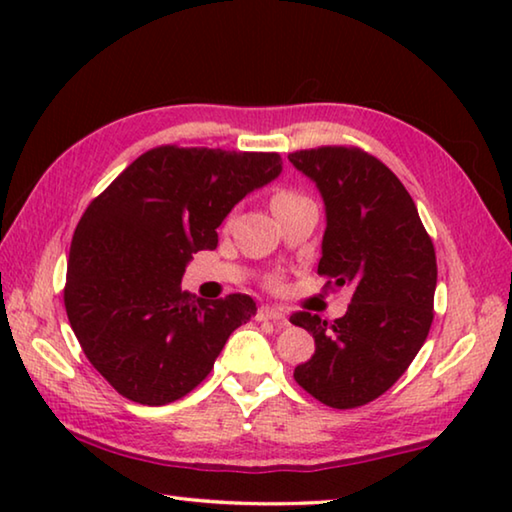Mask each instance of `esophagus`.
<instances>
[{"mask_svg":"<svg viewBox=\"0 0 512 512\" xmlns=\"http://www.w3.org/2000/svg\"><path fill=\"white\" fill-rule=\"evenodd\" d=\"M257 320H273V323L284 325V323H287V316H284L282 309L271 307V305H262L257 311Z\"/></svg>","mask_w":512,"mask_h":512,"instance_id":"34e87169","label":"esophagus"}]
</instances>
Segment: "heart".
<instances>
[{"mask_svg": "<svg viewBox=\"0 0 512 512\" xmlns=\"http://www.w3.org/2000/svg\"><path fill=\"white\" fill-rule=\"evenodd\" d=\"M298 198H302V196L293 194V192H280V194H277V196L273 198V207L284 205V203H291V201H298Z\"/></svg>", "mask_w": 512, "mask_h": 512, "instance_id": "1", "label": "heart"}]
</instances>
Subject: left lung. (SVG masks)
<instances>
[{"mask_svg":"<svg viewBox=\"0 0 512 512\" xmlns=\"http://www.w3.org/2000/svg\"><path fill=\"white\" fill-rule=\"evenodd\" d=\"M289 160L325 203L318 273L352 289L334 325L309 311L291 316L316 341L314 357L293 377L332 409H354L386 393L427 341L436 253L413 198L377 158L323 146Z\"/></svg>","mask_w":512,"mask_h":512,"instance_id":"1","label":"left lung"}]
</instances>
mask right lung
Listing matches in <instances>:
<instances>
[{"mask_svg": "<svg viewBox=\"0 0 512 512\" xmlns=\"http://www.w3.org/2000/svg\"><path fill=\"white\" fill-rule=\"evenodd\" d=\"M282 173L277 153L160 146L94 198L74 230L65 309L85 357L128 400L176 402L210 375L255 300L180 289L241 198Z\"/></svg>", "mask_w": 512, "mask_h": 512, "instance_id": "right-lung-1", "label": "right lung"}]
</instances>
